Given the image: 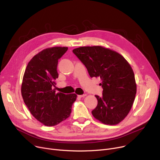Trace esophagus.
Instances as JSON below:
<instances>
[{"label": "esophagus", "mask_w": 160, "mask_h": 160, "mask_svg": "<svg viewBox=\"0 0 160 160\" xmlns=\"http://www.w3.org/2000/svg\"><path fill=\"white\" fill-rule=\"evenodd\" d=\"M86 94H84V95H78V97H80V98L84 97H86Z\"/></svg>", "instance_id": "1"}]
</instances>
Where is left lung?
<instances>
[{"mask_svg": "<svg viewBox=\"0 0 160 160\" xmlns=\"http://www.w3.org/2000/svg\"><path fill=\"white\" fill-rule=\"evenodd\" d=\"M72 52L85 65L91 78L101 80L102 96L95 95L98 104L92 115L104 124H119L130 112L137 91L130 63L119 53L102 46L80 47Z\"/></svg>", "mask_w": 160, "mask_h": 160, "instance_id": "left-lung-1", "label": "left lung"}]
</instances>
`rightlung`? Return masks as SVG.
<instances>
[{"mask_svg": "<svg viewBox=\"0 0 160 160\" xmlns=\"http://www.w3.org/2000/svg\"><path fill=\"white\" fill-rule=\"evenodd\" d=\"M68 49L65 47L45 48L33 56L25 69L21 85L24 102L31 114L47 127H53L69 117L75 93L65 95L52 89L58 77L57 65Z\"/></svg>", "mask_w": 160, "mask_h": 160, "instance_id": "1", "label": "right lung"}]
</instances>
